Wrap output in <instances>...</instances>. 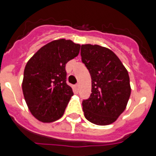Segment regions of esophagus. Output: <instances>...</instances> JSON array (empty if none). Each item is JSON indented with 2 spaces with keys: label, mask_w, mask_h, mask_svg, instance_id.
Masks as SVG:
<instances>
[{
  "label": "esophagus",
  "mask_w": 156,
  "mask_h": 156,
  "mask_svg": "<svg viewBox=\"0 0 156 156\" xmlns=\"http://www.w3.org/2000/svg\"><path fill=\"white\" fill-rule=\"evenodd\" d=\"M74 88H75V91H76V93H78V90H79V85H78V84H76L75 86H74Z\"/></svg>",
  "instance_id": "obj_1"
}]
</instances>
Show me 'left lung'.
I'll list each match as a JSON object with an SVG mask.
<instances>
[{"mask_svg":"<svg viewBox=\"0 0 156 156\" xmlns=\"http://www.w3.org/2000/svg\"><path fill=\"white\" fill-rule=\"evenodd\" d=\"M81 56L92 78V93L82 101L84 115L96 125L112 124L130 96L128 71L112 50L102 46L82 44Z\"/></svg>","mask_w":156,"mask_h":156,"instance_id":"left-lung-1","label":"left lung"}]
</instances>
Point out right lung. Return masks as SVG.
<instances>
[{"label": "right lung", "mask_w": 156, "mask_h": 156, "mask_svg": "<svg viewBox=\"0 0 156 156\" xmlns=\"http://www.w3.org/2000/svg\"><path fill=\"white\" fill-rule=\"evenodd\" d=\"M80 44L59 39L48 43L30 58L24 69L23 93L31 114L43 122L61 118L72 89L67 84L66 63L79 53Z\"/></svg>", "instance_id": "1"}]
</instances>
